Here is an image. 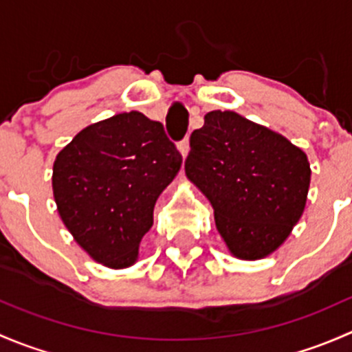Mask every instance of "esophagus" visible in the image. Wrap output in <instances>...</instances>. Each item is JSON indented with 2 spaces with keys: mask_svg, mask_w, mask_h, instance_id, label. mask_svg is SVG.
Here are the masks:
<instances>
[{
  "mask_svg": "<svg viewBox=\"0 0 352 352\" xmlns=\"http://www.w3.org/2000/svg\"><path fill=\"white\" fill-rule=\"evenodd\" d=\"M189 150H190V146H189V140H182L179 143V151H180V155H182V158H186L187 155H189Z\"/></svg>",
  "mask_w": 352,
  "mask_h": 352,
  "instance_id": "34e87169",
  "label": "esophagus"
}]
</instances>
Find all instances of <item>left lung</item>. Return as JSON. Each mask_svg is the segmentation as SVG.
<instances>
[{
    "label": "left lung",
    "mask_w": 352,
    "mask_h": 352,
    "mask_svg": "<svg viewBox=\"0 0 352 352\" xmlns=\"http://www.w3.org/2000/svg\"><path fill=\"white\" fill-rule=\"evenodd\" d=\"M186 175L211 202L230 254L258 261L300 221L311 170L305 151L283 134L233 110H212L190 134Z\"/></svg>",
    "instance_id": "1"
}]
</instances>
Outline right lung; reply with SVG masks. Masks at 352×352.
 I'll return each instance as SVG.
<instances>
[{
    "mask_svg": "<svg viewBox=\"0 0 352 352\" xmlns=\"http://www.w3.org/2000/svg\"><path fill=\"white\" fill-rule=\"evenodd\" d=\"M180 165L182 156L162 124L144 113L133 110L91 124L54 160L59 216L95 262L129 267L153 225L156 199Z\"/></svg>",
    "mask_w": 352,
    "mask_h": 352,
    "instance_id": "add662e5",
    "label": "right lung"
}]
</instances>
